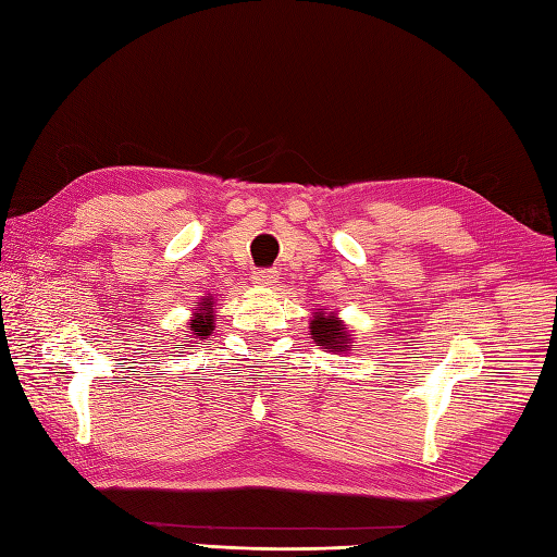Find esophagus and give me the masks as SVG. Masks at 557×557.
<instances>
[{
    "label": "esophagus",
    "instance_id": "1",
    "mask_svg": "<svg viewBox=\"0 0 557 557\" xmlns=\"http://www.w3.org/2000/svg\"><path fill=\"white\" fill-rule=\"evenodd\" d=\"M277 282V270H256L253 285L258 287H272Z\"/></svg>",
    "mask_w": 557,
    "mask_h": 557
}]
</instances>
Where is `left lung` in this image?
Returning <instances> with one entry per match:
<instances>
[{
  "mask_svg": "<svg viewBox=\"0 0 557 557\" xmlns=\"http://www.w3.org/2000/svg\"><path fill=\"white\" fill-rule=\"evenodd\" d=\"M309 333L311 339L315 342V347H321L325 351H342V354H351L354 345L351 330L347 327L345 321H339L335 311L327 309H315L313 318L309 321Z\"/></svg>",
  "mask_w": 557,
  "mask_h": 557,
  "instance_id": "1",
  "label": "left lung"
}]
</instances>
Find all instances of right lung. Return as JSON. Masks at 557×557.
Here are the masks:
<instances>
[{"label": "right lung", "mask_w": 557, "mask_h": 557, "mask_svg": "<svg viewBox=\"0 0 557 557\" xmlns=\"http://www.w3.org/2000/svg\"><path fill=\"white\" fill-rule=\"evenodd\" d=\"M212 306H215V297H212V294H208V297L196 301L191 321H188V325H186L188 333H191V335H188V337H191V339H188V342H191L188 347L200 345V339H208L212 330H215V309H212Z\"/></svg>", "instance_id": "right-lung-1"}]
</instances>
